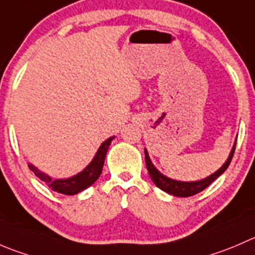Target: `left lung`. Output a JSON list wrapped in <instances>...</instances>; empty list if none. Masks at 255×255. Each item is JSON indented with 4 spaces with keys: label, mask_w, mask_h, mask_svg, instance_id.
Returning a JSON list of instances; mask_svg holds the SVG:
<instances>
[{
    "label": "left lung",
    "mask_w": 255,
    "mask_h": 255,
    "mask_svg": "<svg viewBox=\"0 0 255 255\" xmlns=\"http://www.w3.org/2000/svg\"><path fill=\"white\" fill-rule=\"evenodd\" d=\"M234 150H236V143H234L233 145V149L231 150V154H229L228 159L226 160V163H224V164L222 165L217 172H214L213 174L204 178V179L196 180V182H180V180L170 179V178L163 175L162 173H160L159 170L153 165L152 160H150L149 155H148L147 149H144L145 165H147L149 177L152 178L153 183H154L159 189L164 190V192H167V193L172 194V196H175V197H190L206 189L212 182H214L219 175H222L224 172H226V169L229 167V164H231V160L232 158H233Z\"/></svg>",
    "instance_id": "left-lung-1"
}]
</instances>
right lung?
Segmentation results:
<instances>
[{
	"mask_svg": "<svg viewBox=\"0 0 255 255\" xmlns=\"http://www.w3.org/2000/svg\"><path fill=\"white\" fill-rule=\"evenodd\" d=\"M112 139H115V135L106 139L101 144V147L98 148L92 162L82 172L73 175V177L66 178V179H52L49 175L44 174L43 172L37 169L33 164H28V168L42 182L46 183L52 190H54L57 193L66 194V196H73V194H77L80 192H82V190H85L86 188L91 187L100 178L101 173H102L103 164H105L106 154H107V150L110 148Z\"/></svg>",
	"mask_w": 255,
	"mask_h": 255,
	"instance_id": "1",
	"label": "right lung"
}]
</instances>
